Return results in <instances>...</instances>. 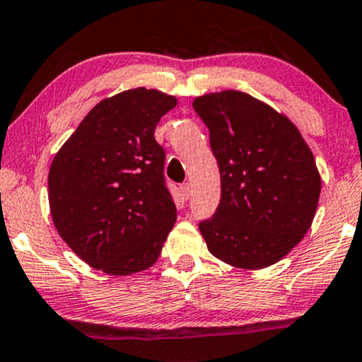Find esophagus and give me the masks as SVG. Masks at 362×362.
Returning <instances> with one entry per match:
<instances>
[{
  "instance_id": "1",
  "label": "esophagus",
  "mask_w": 362,
  "mask_h": 362,
  "mask_svg": "<svg viewBox=\"0 0 362 362\" xmlns=\"http://www.w3.org/2000/svg\"><path fill=\"white\" fill-rule=\"evenodd\" d=\"M181 193L186 199L189 198V196H191V185H189V182H185V185H181Z\"/></svg>"
}]
</instances>
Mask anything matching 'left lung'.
I'll return each instance as SVG.
<instances>
[{
  "label": "left lung",
  "mask_w": 362,
  "mask_h": 362,
  "mask_svg": "<svg viewBox=\"0 0 362 362\" xmlns=\"http://www.w3.org/2000/svg\"><path fill=\"white\" fill-rule=\"evenodd\" d=\"M221 176L216 213L199 223L211 255L265 269L287 255L314 221L320 174L310 147L269 104L238 90L196 97Z\"/></svg>",
  "instance_id": "8db88e82"
}]
</instances>
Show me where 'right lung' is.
<instances>
[{
	"instance_id": "add662e5",
	"label": "right lung",
	"mask_w": 362,
	"mask_h": 362,
	"mask_svg": "<svg viewBox=\"0 0 362 362\" xmlns=\"http://www.w3.org/2000/svg\"><path fill=\"white\" fill-rule=\"evenodd\" d=\"M176 104V97L144 87L100 100L53 158V225L92 269L131 275L159 258L176 206L154 129Z\"/></svg>"
}]
</instances>
